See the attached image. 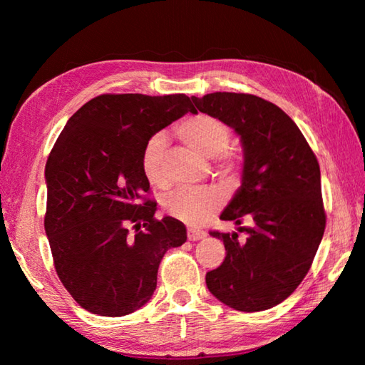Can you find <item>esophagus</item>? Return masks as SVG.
I'll use <instances>...</instances> for the list:
<instances>
[{
    "mask_svg": "<svg viewBox=\"0 0 365 365\" xmlns=\"http://www.w3.org/2000/svg\"><path fill=\"white\" fill-rule=\"evenodd\" d=\"M206 237L205 230H200V228H188V240L191 242H196V240H201Z\"/></svg>",
    "mask_w": 365,
    "mask_h": 365,
    "instance_id": "obj_1",
    "label": "esophagus"
}]
</instances>
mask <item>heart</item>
I'll list each match as a JSON object with an SVG mask.
<instances>
[{"label":"heart","mask_w":365,"mask_h":365,"mask_svg":"<svg viewBox=\"0 0 365 365\" xmlns=\"http://www.w3.org/2000/svg\"><path fill=\"white\" fill-rule=\"evenodd\" d=\"M177 137L191 150L206 158L215 159V169L228 183L238 180L242 163L233 151L227 150L232 138V128L225 120L212 114H196L178 123ZM165 140L163 135H153L141 153V170L146 180L156 187L168 185L164 169ZM224 196L211 187H183L170 191L164 197L163 207L170 217L185 224L197 225L219 211Z\"/></svg>","instance_id":"b5f03b06"}]
</instances>
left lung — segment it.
Masks as SVG:
<instances>
[{"instance_id":"obj_1","label":"left lung","mask_w":365,"mask_h":365,"mask_svg":"<svg viewBox=\"0 0 365 365\" xmlns=\"http://www.w3.org/2000/svg\"><path fill=\"white\" fill-rule=\"evenodd\" d=\"M191 100L201 113L235 128L245 151L243 183L220 214L245 238L209 232L227 252L206 274V285L228 307L265 311L298 288L322 242L327 214L317 158L292 117L274 103L228 91Z\"/></svg>"}]
</instances>
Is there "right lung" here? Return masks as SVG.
I'll list each match as a JSON object with an SVG mask.
<instances>
[{"label":"right lung","mask_w":365,"mask_h":365,"mask_svg":"<svg viewBox=\"0 0 365 365\" xmlns=\"http://www.w3.org/2000/svg\"><path fill=\"white\" fill-rule=\"evenodd\" d=\"M187 113L196 114L187 95H100L67 120L49 153L45 230L54 269L91 314L122 317L146 304L164 255L187 242L180 220L156 219L141 170L148 140Z\"/></svg>","instance_id":"1"}]
</instances>
